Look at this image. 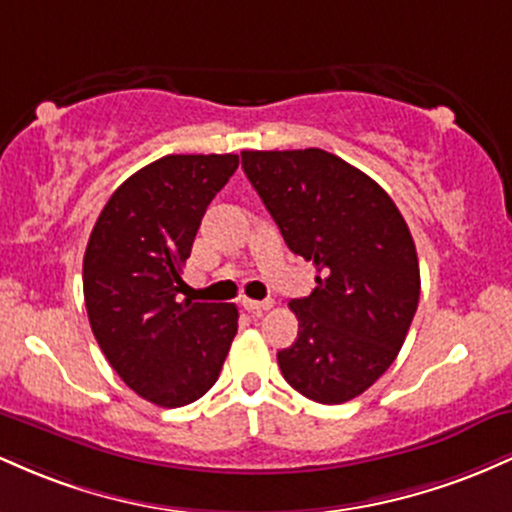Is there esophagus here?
<instances>
[{"instance_id":"esophagus-1","label":"esophagus","mask_w":512,"mask_h":512,"mask_svg":"<svg viewBox=\"0 0 512 512\" xmlns=\"http://www.w3.org/2000/svg\"><path fill=\"white\" fill-rule=\"evenodd\" d=\"M274 305V301H252V298H243V308L252 315H262L264 310H269Z\"/></svg>"}]
</instances>
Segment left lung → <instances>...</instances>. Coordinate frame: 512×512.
<instances>
[{"instance_id": "1", "label": "left lung", "mask_w": 512, "mask_h": 512, "mask_svg": "<svg viewBox=\"0 0 512 512\" xmlns=\"http://www.w3.org/2000/svg\"><path fill=\"white\" fill-rule=\"evenodd\" d=\"M240 158L286 245L317 269L313 293L289 303L298 337L276 354L281 373L313 402H349L392 366L419 305L407 221L378 182L322 149Z\"/></svg>"}]
</instances>
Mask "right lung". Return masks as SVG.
<instances>
[{"label":"right lung","instance_id":"1","mask_svg":"<svg viewBox=\"0 0 512 512\" xmlns=\"http://www.w3.org/2000/svg\"><path fill=\"white\" fill-rule=\"evenodd\" d=\"M236 168V154L158 158L117 187L88 238L93 337L127 387L158 407L209 392L238 332L233 303L178 301L204 211Z\"/></svg>","mask_w":512,"mask_h":512}]
</instances>
